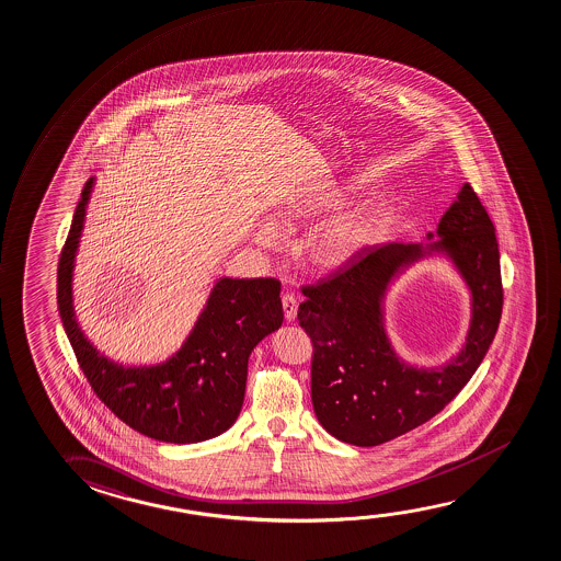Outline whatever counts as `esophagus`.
Listing matches in <instances>:
<instances>
[{"label":"esophagus","mask_w":561,"mask_h":561,"mask_svg":"<svg viewBox=\"0 0 561 561\" xmlns=\"http://www.w3.org/2000/svg\"><path fill=\"white\" fill-rule=\"evenodd\" d=\"M282 305H284L285 318H287V322H293L295 317H297V299H295V295L293 293H284V297H282Z\"/></svg>","instance_id":"1"}]
</instances>
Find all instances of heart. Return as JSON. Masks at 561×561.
Listing matches in <instances>:
<instances>
[{"label": "heart", "mask_w": 561, "mask_h": 561, "mask_svg": "<svg viewBox=\"0 0 561 561\" xmlns=\"http://www.w3.org/2000/svg\"><path fill=\"white\" fill-rule=\"evenodd\" d=\"M340 203H342L340 195H330V193L312 195L301 203L289 206L282 214V221L289 224L293 219L317 216L322 211L332 210ZM376 226H378V218L374 214H351V216L332 219L318 233L317 243H314L318 262H322L325 266H342L345 262L355 259L358 252L365 251L373 241ZM254 241L260 247H276L282 241V236L272 226H262L254 233Z\"/></svg>", "instance_id": "b5f03b06"}]
</instances>
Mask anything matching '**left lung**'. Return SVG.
I'll list each match as a JSON object with an SVG mask.
<instances>
[{
  "label": "left lung",
  "mask_w": 561,
  "mask_h": 561,
  "mask_svg": "<svg viewBox=\"0 0 561 561\" xmlns=\"http://www.w3.org/2000/svg\"><path fill=\"white\" fill-rule=\"evenodd\" d=\"M492 219L469 183L439 219L428 243L370 244L342 268L302 287L299 324L314 347L310 396L333 438L380 446L431 421L463 390L494 342L504 289ZM451 259L472 291L465 350L446 366L419 369L392 350L382 318L387 287L426 255Z\"/></svg>",
  "instance_id": "left-lung-1"
}]
</instances>
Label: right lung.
Listing matches in <instances>:
<instances>
[{"mask_svg":"<svg viewBox=\"0 0 561 561\" xmlns=\"http://www.w3.org/2000/svg\"><path fill=\"white\" fill-rule=\"evenodd\" d=\"M94 178L82 188L57 266V307L92 390L133 431L196 444L228 431L241 413L252 350L284 322L274 277H219L178 353L158 365L123 366L87 340L73 309L75 256Z\"/></svg>","mask_w":561,"mask_h":561,"instance_id":"right-lung-1","label":"right lung"}]
</instances>
